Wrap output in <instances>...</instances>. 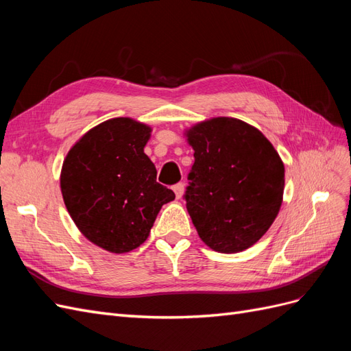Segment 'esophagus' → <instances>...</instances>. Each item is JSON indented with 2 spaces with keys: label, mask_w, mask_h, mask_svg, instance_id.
Masks as SVG:
<instances>
[{
  "label": "esophagus",
  "mask_w": 351,
  "mask_h": 351,
  "mask_svg": "<svg viewBox=\"0 0 351 351\" xmlns=\"http://www.w3.org/2000/svg\"><path fill=\"white\" fill-rule=\"evenodd\" d=\"M173 190H174V193H176V196H177V199H180L183 196V193H184V184L183 183H177L174 187H173Z\"/></svg>",
  "instance_id": "1"
}]
</instances>
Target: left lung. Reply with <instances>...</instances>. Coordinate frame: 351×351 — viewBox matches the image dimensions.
<instances>
[{
  "label": "left lung",
  "instance_id": "obj_1",
  "mask_svg": "<svg viewBox=\"0 0 351 351\" xmlns=\"http://www.w3.org/2000/svg\"><path fill=\"white\" fill-rule=\"evenodd\" d=\"M195 164L186 206L197 234L219 253L253 246L277 218L284 164L253 125L230 117L202 121L186 132Z\"/></svg>",
  "mask_w": 351,
  "mask_h": 351
}]
</instances>
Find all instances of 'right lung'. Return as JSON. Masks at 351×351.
<instances>
[{
  "instance_id": "obj_1",
  "label": "right lung",
  "mask_w": 351,
  "mask_h": 351,
  "mask_svg": "<svg viewBox=\"0 0 351 351\" xmlns=\"http://www.w3.org/2000/svg\"><path fill=\"white\" fill-rule=\"evenodd\" d=\"M151 127L127 117L93 127L69 151L61 169V193L74 224L97 246L130 252L147 239L173 190L156 182L143 152Z\"/></svg>"
}]
</instances>
